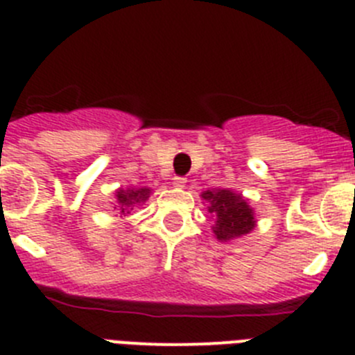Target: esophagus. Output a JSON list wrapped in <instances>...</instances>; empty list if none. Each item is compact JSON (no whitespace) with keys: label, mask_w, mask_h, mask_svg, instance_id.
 <instances>
[{"label":"esophagus","mask_w":355,"mask_h":355,"mask_svg":"<svg viewBox=\"0 0 355 355\" xmlns=\"http://www.w3.org/2000/svg\"><path fill=\"white\" fill-rule=\"evenodd\" d=\"M187 184V178H180V175H175L174 180H172V187L175 188H183Z\"/></svg>","instance_id":"obj_1"}]
</instances>
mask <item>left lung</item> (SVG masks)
I'll return each instance as SVG.
<instances>
[{
    "label": "left lung",
    "instance_id": "1",
    "mask_svg": "<svg viewBox=\"0 0 355 355\" xmlns=\"http://www.w3.org/2000/svg\"><path fill=\"white\" fill-rule=\"evenodd\" d=\"M208 206V211L215 215L213 234L216 240L229 241L249 234L256 227L254 208L249 199L229 188H211L200 193Z\"/></svg>",
    "mask_w": 355,
    "mask_h": 355
}]
</instances>
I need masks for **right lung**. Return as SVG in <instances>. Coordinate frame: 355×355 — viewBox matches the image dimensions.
Returning <instances> with one entry per match:
<instances>
[{
	"instance_id": "obj_1",
	"label": "right lung",
	"mask_w": 355,
	"mask_h": 355,
	"mask_svg": "<svg viewBox=\"0 0 355 355\" xmlns=\"http://www.w3.org/2000/svg\"><path fill=\"white\" fill-rule=\"evenodd\" d=\"M150 193H153V190L147 187L119 188V190H115L114 209H119V211H121V215L126 216L128 213L133 209V206L144 205V202H146V200L150 197Z\"/></svg>"
}]
</instances>
